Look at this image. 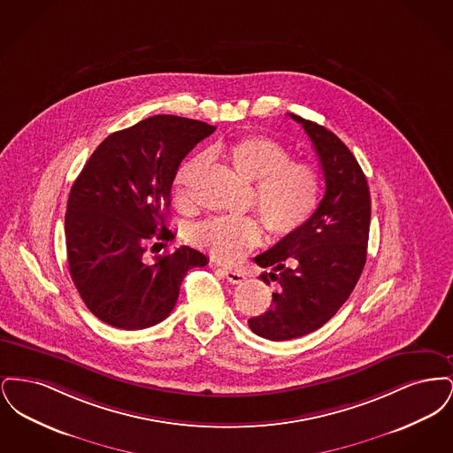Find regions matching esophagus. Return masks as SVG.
<instances>
[{
  "label": "esophagus",
  "instance_id": "1",
  "mask_svg": "<svg viewBox=\"0 0 453 453\" xmlns=\"http://www.w3.org/2000/svg\"><path fill=\"white\" fill-rule=\"evenodd\" d=\"M219 270L224 273V277L231 283H241V281L246 280V275L241 270H233V268H219Z\"/></svg>",
  "mask_w": 453,
  "mask_h": 453
}]
</instances>
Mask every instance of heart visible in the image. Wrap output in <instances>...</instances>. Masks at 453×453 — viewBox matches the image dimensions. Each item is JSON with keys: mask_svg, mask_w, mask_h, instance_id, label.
I'll return each instance as SVG.
<instances>
[{"mask_svg": "<svg viewBox=\"0 0 453 453\" xmlns=\"http://www.w3.org/2000/svg\"><path fill=\"white\" fill-rule=\"evenodd\" d=\"M226 154L241 176L255 181L257 205L273 234L296 233L316 212L323 187L321 173L311 163L290 159V152L279 141L266 135H246L234 141ZM198 163L200 157H194L174 173L176 200L185 198L187 181ZM188 234L214 258L234 261L258 242L261 226L253 217H211L194 224Z\"/></svg>", "mask_w": 453, "mask_h": 453, "instance_id": "1", "label": "heart"}]
</instances>
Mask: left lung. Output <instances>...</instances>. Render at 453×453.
<instances>
[{"mask_svg":"<svg viewBox=\"0 0 453 453\" xmlns=\"http://www.w3.org/2000/svg\"><path fill=\"white\" fill-rule=\"evenodd\" d=\"M288 115L312 141L326 192L301 229L255 258L272 268L259 279L281 287L273 292V305L248 321L255 334L272 342L301 338L338 312L364 272L370 229L368 183L353 152L331 130Z\"/></svg>","mask_w":453,"mask_h":453,"instance_id":"left-lung-1","label":"left lung"}]
</instances>
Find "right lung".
<instances>
[{"label":"right lung","instance_id":"right-lung-1","mask_svg":"<svg viewBox=\"0 0 453 453\" xmlns=\"http://www.w3.org/2000/svg\"><path fill=\"white\" fill-rule=\"evenodd\" d=\"M216 130L200 120L154 115L110 134L71 187L65 211L69 273L88 309L119 329L170 316L187 272L207 257L190 246L144 261V242L170 241L165 224L173 176Z\"/></svg>","mask_w":453,"mask_h":453}]
</instances>
